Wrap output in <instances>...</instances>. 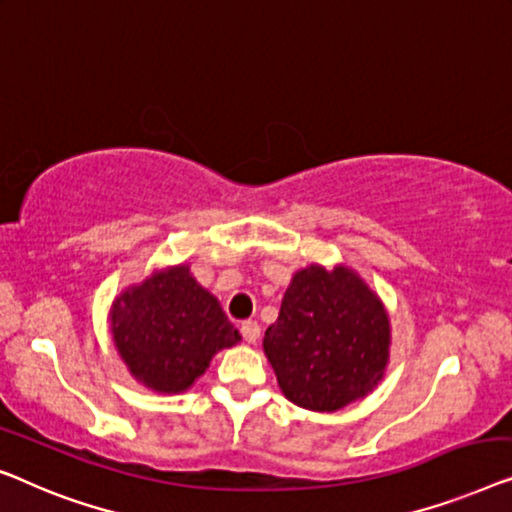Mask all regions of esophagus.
I'll return each mask as SVG.
<instances>
[{
  "label": "esophagus",
  "instance_id": "esophagus-1",
  "mask_svg": "<svg viewBox=\"0 0 512 512\" xmlns=\"http://www.w3.org/2000/svg\"><path fill=\"white\" fill-rule=\"evenodd\" d=\"M241 334H243V341L246 343H257V338H259V325L255 320H248V322H243L241 325Z\"/></svg>",
  "mask_w": 512,
  "mask_h": 512
}]
</instances>
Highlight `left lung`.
I'll return each mask as SVG.
<instances>
[{
    "instance_id": "obj_1",
    "label": "left lung",
    "mask_w": 512,
    "mask_h": 512,
    "mask_svg": "<svg viewBox=\"0 0 512 512\" xmlns=\"http://www.w3.org/2000/svg\"><path fill=\"white\" fill-rule=\"evenodd\" d=\"M390 345L383 299L345 264H311L294 273L262 341L285 399L315 413H334L376 390Z\"/></svg>"
}]
</instances>
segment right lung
<instances>
[{
    "label": "right lung",
    "instance_id": "add662e5",
    "mask_svg": "<svg viewBox=\"0 0 512 512\" xmlns=\"http://www.w3.org/2000/svg\"><path fill=\"white\" fill-rule=\"evenodd\" d=\"M109 329L129 376L157 394L187 392L220 350L241 341L190 264L164 266L125 287L111 304Z\"/></svg>",
    "mask_w": 512,
    "mask_h": 512
}]
</instances>
